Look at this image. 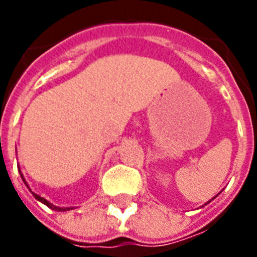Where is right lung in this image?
Masks as SVG:
<instances>
[{
	"label": "right lung",
	"mask_w": 257,
	"mask_h": 257,
	"mask_svg": "<svg viewBox=\"0 0 257 257\" xmlns=\"http://www.w3.org/2000/svg\"><path fill=\"white\" fill-rule=\"evenodd\" d=\"M21 177H22V175H21ZM22 180H24V177H22ZM24 183L26 184L25 180H24ZM26 187H28V185H26ZM30 192H32V191H30ZM32 193H33V192H32ZM33 196H34V197H36V199L38 200V201H41V203H44V204H45V205H48V207H49V208H52V209H54V211H68V209H69V208H60V207H56V205H53V204H50L49 201H46V200L44 199V197H41V196L36 195V193H33Z\"/></svg>",
	"instance_id": "obj_1"
}]
</instances>
